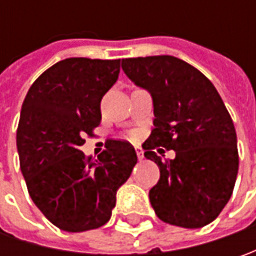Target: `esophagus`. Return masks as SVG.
<instances>
[{
    "mask_svg": "<svg viewBox=\"0 0 256 256\" xmlns=\"http://www.w3.org/2000/svg\"><path fill=\"white\" fill-rule=\"evenodd\" d=\"M135 152H136V156H138V160H140V161H142V160H144L142 148H140V146H135Z\"/></svg>",
    "mask_w": 256,
    "mask_h": 256,
    "instance_id": "obj_1",
    "label": "esophagus"
}]
</instances>
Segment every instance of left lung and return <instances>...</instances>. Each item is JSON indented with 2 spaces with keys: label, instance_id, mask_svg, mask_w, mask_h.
Here are the masks:
<instances>
[{
  "label": "left lung",
  "instance_id": "8db88e82",
  "mask_svg": "<svg viewBox=\"0 0 256 256\" xmlns=\"http://www.w3.org/2000/svg\"><path fill=\"white\" fill-rule=\"evenodd\" d=\"M121 65L152 96L154 130L142 148L161 174L150 191L154 211L182 228L208 225L230 201L240 164L235 126L220 94L201 71L171 55ZM156 146L174 149L176 158L162 162Z\"/></svg>",
  "mask_w": 256,
  "mask_h": 256
}]
</instances>
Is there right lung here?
I'll list each match as a JSON object with an SVG mask.
<instances>
[{"label": "right lung", "mask_w": 256, "mask_h": 256, "mask_svg": "<svg viewBox=\"0 0 256 256\" xmlns=\"http://www.w3.org/2000/svg\"><path fill=\"white\" fill-rule=\"evenodd\" d=\"M120 62L62 60L35 80L22 104L21 172L38 210L62 231H90L110 221L116 191L138 161L126 141L110 140L96 160L80 151L101 122V100L116 82Z\"/></svg>", "instance_id": "right-lung-1"}]
</instances>
